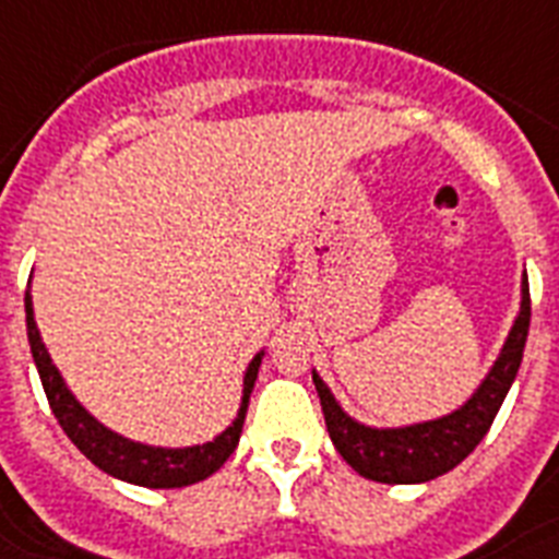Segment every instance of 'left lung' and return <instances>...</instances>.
Instances as JSON below:
<instances>
[{
    "label": "left lung",
    "instance_id": "8db88e82",
    "mask_svg": "<svg viewBox=\"0 0 559 559\" xmlns=\"http://www.w3.org/2000/svg\"><path fill=\"white\" fill-rule=\"evenodd\" d=\"M531 324V293L528 275H522L520 313L513 319L511 333L504 340L499 357L478 382V389L450 415L420 420L408 426H368L359 424L340 406L328 382L313 368V382L322 400L324 424L331 441L342 459L357 469L362 478L380 485H424L450 473L476 450L485 438L499 406L508 397L516 371L522 366V350L528 340Z\"/></svg>",
    "mask_w": 559,
    "mask_h": 559
}]
</instances>
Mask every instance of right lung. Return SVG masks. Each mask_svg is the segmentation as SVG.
<instances>
[{
    "mask_svg": "<svg viewBox=\"0 0 559 559\" xmlns=\"http://www.w3.org/2000/svg\"><path fill=\"white\" fill-rule=\"evenodd\" d=\"M25 328H28V345L34 354V366L39 371L46 397L51 403L57 424L63 426L69 441L86 455V459L100 467L107 476L130 481L139 487H153V490H170V487H188L197 485L211 473H217L235 452L240 432H243L246 408L252 397L254 380H258V368H261L263 350H258L252 362L246 366L243 373V397L240 408L231 424L205 443H193V447H153V443L130 441L124 435L112 432L104 426L98 417L92 415L90 408L83 406L81 400L74 397L72 389L66 385L63 373L57 371L51 362L46 342L39 336V328L34 322V301H31V289L25 293Z\"/></svg>",
    "mask_w": 559,
    "mask_h": 559,
    "instance_id": "add662e5",
    "label": "right lung"
}]
</instances>
